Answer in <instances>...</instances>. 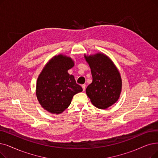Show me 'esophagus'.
Returning <instances> with one entry per match:
<instances>
[{"instance_id": "esophagus-1", "label": "esophagus", "mask_w": 158, "mask_h": 158, "mask_svg": "<svg viewBox=\"0 0 158 158\" xmlns=\"http://www.w3.org/2000/svg\"><path fill=\"white\" fill-rule=\"evenodd\" d=\"M82 88H83V91H85V88H86V85H82Z\"/></svg>"}]
</instances>
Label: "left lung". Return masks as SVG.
Here are the masks:
<instances>
[{"label": "left lung", "mask_w": 158, "mask_h": 158, "mask_svg": "<svg viewBox=\"0 0 158 158\" xmlns=\"http://www.w3.org/2000/svg\"><path fill=\"white\" fill-rule=\"evenodd\" d=\"M85 58L90 67L92 82L86 93L92 103L98 108L106 109L119 98L122 81L117 67L104 53H98Z\"/></svg>", "instance_id": "1"}]
</instances>
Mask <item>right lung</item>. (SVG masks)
I'll list each match as a JSON object with an SVG mask.
<instances>
[{"mask_svg":"<svg viewBox=\"0 0 158 158\" xmlns=\"http://www.w3.org/2000/svg\"><path fill=\"white\" fill-rule=\"evenodd\" d=\"M74 66L70 57L58 55L51 59L39 74L36 85L37 99L44 110L59 114L70 106L75 94L83 91L68 70Z\"/></svg>","mask_w":158,"mask_h":158,"instance_id":"right-lung-1","label":"right lung"}]
</instances>
